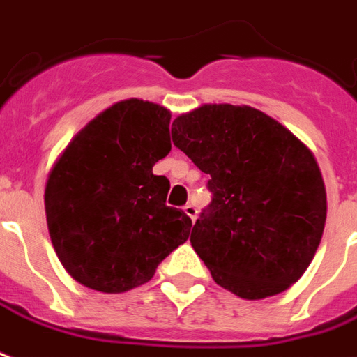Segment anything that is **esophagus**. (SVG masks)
<instances>
[{"mask_svg": "<svg viewBox=\"0 0 357 357\" xmlns=\"http://www.w3.org/2000/svg\"><path fill=\"white\" fill-rule=\"evenodd\" d=\"M183 211L187 215H189L190 219H192V221H195V219H197V215H198V209H197V206H195V204H187V206H185L183 208Z\"/></svg>", "mask_w": 357, "mask_h": 357, "instance_id": "34e87169", "label": "esophagus"}]
</instances>
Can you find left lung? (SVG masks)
Wrapping results in <instances>:
<instances>
[{
  "label": "left lung",
  "mask_w": 357,
  "mask_h": 357,
  "mask_svg": "<svg viewBox=\"0 0 357 357\" xmlns=\"http://www.w3.org/2000/svg\"><path fill=\"white\" fill-rule=\"evenodd\" d=\"M172 142L209 174L213 198L190 245L213 281L243 299L292 287L317 252L328 211L311 149L257 108L234 105L178 116Z\"/></svg>",
  "instance_id": "obj_1"
}]
</instances>
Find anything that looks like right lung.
I'll use <instances>...</instances> for the list:
<instances>
[{
  "label": "right lung",
  "mask_w": 357,
  "mask_h": 357,
  "mask_svg": "<svg viewBox=\"0 0 357 357\" xmlns=\"http://www.w3.org/2000/svg\"><path fill=\"white\" fill-rule=\"evenodd\" d=\"M165 106L116 102L69 142L48 174L45 209L56 255L69 275L119 294L155 275L189 238V215L167 206L170 181L155 176L170 144Z\"/></svg>",
  "instance_id": "right-lung-1"
}]
</instances>
